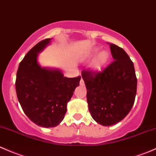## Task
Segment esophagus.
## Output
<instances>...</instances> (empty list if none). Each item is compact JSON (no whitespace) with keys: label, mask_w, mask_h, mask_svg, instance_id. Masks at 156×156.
<instances>
[{"label":"esophagus","mask_w":156,"mask_h":156,"mask_svg":"<svg viewBox=\"0 0 156 156\" xmlns=\"http://www.w3.org/2000/svg\"><path fill=\"white\" fill-rule=\"evenodd\" d=\"M80 85H81V86H83V85H84V81H83L82 78H81V81H80Z\"/></svg>","instance_id":"esophagus-1"}]
</instances>
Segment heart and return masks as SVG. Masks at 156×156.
<instances>
[{"label":"heart","mask_w":156,"mask_h":156,"mask_svg":"<svg viewBox=\"0 0 156 156\" xmlns=\"http://www.w3.org/2000/svg\"><path fill=\"white\" fill-rule=\"evenodd\" d=\"M100 48H95L93 50L90 51V54L88 55V57L89 58H92V57H95L99 51ZM110 59V54L108 51L106 50H102L99 52L95 59L93 60V63H92L91 68L92 70L95 73H100V72L102 71L105 69V67L106 66V65L108 64V61H109Z\"/></svg>","instance_id":"obj_1"}]
</instances>
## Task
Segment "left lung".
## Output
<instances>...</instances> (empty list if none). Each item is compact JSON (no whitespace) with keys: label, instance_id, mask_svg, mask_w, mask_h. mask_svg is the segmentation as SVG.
Returning a JSON list of instances; mask_svg holds the SVG:
<instances>
[{"label":"left lung","instance_id":"obj_1","mask_svg":"<svg viewBox=\"0 0 156 156\" xmlns=\"http://www.w3.org/2000/svg\"><path fill=\"white\" fill-rule=\"evenodd\" d=\"M109 45L114 61L100 73L84 70L81 73L90 113L105 126L117 124L130 112L137 82L133 62L127 53L114 44Z\"/></svg>","mask_w":156,"mask_h":156}]
</instances>
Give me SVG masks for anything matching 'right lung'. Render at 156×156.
<instances>
[{"instance_id":"1","label":"right lung","mask_w":156,"mask_h":156,"mask_svg":"<svg viewBox=\"0 0 156 156\" xmlns=\"http://www.w3.org/2000/svg\"><path fill=\"white\" fill-rule=\"evenodd\" d=\"M51 39L42 40L27 52L19 63L16 81V94L24 114L37 126L45 128L62 122L67 103L81 80V76L66 78L60 69L39 64L38 54Z\"/></svg>"}]
</instances>
